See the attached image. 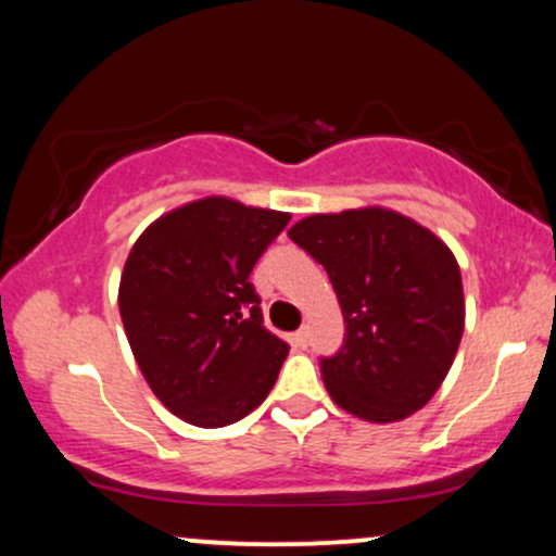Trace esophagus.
<instances>
[{
	"label": "esophagus",
	"mask_w": 556,
	"mask_h": 556,
	"mask_svg": "<svg viewBox=\"0 0 556 556\" xmlns=\"http://www.w3.org/2000/svg\"><path fill=\"white\" fill-rule=\"evenodd\" d=\"M292 344H295V348L303 350L305 344H308V331H305V329H298L295 334H292Z\"/></svg>",
	"instance_id": "obj_1"
}]
</instances>
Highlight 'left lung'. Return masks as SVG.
<instances>
[{
    "mask_svg": "<svg viewBox=\"0 0 556 556\" xmlns=\"http://www.w3.org/2000/svg\"><path fill=\"white\" fill-rule=\"evenodd\" d=\"M324 266L344 316V344L318 361L342 410L392 424L433 397L465 327L460 266L426 227L387 208L314 214L290 229Z\"/></svg>",
    "mask_w": 556,
    "mask_h": 556,
    "instance_id": "8db88e82",
    "label": "left lung"
}]
</instances>
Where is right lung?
Here are the masks:
<instances>
[{"mask_svg":"<svg viewBox=\"0 0 556 556\" xmlns=\"http://www.w3.org/2000/svg\"><path fill=\"white\" fill-rule=\"evenodd\" d=\"M290 214L203 198L140 235L119 316L149 387L201 429L245 418L271 392L290 344L264 329L251 271Z\"/></svg>","mask_w":556,"mask_h":556,"instance_id":"add662e5","label":"right lung"}]
</instances>
